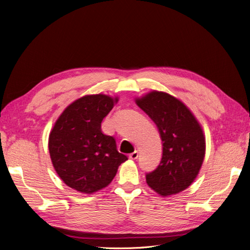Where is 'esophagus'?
<instances>
[{
	"label": "esophagus",
	"instance_id": "obj_1",
	"mask_svg": "<svg viewBox=\"0 0 250 250\" xmlns=\"http://www.w3.org/2000/svg\"><path fill=\"white\" fill-rule=\"evenodd\" d=\"M138 156H139V152H138L137 150L133 151L132 153H130V154H129V158H130V160H137Z\"/></svg>",
	"mask_w": 250,
	"mask_h": 250
}]
</instances>
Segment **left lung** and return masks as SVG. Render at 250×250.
Listing matches in <instances>:
<instances>
[{
  "label": "left lung",
  "mask_w": 250,
  "mask_h": 250,
  "mask_svg": "<svg viewBox=\"0 0 250 250\" xmlns=\"http://www.w3.org/2000/svg\"><path fill=\"white\" fill-rule=\"evenodd\" d=\"M135 103L155 123L163 141L162 161L146 174L148 186L162 196L186 190L198 175L206 154L198 121L183 102L164 92L153 90Z\"/></svg>",
  "instance_id": "obj_1"
}]
</instances>
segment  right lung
Returning <instances> with one entry per match:
<instances>
[{
  "instance_id": "add662e5",
  "label": "right lung",
  "mask_w": 250,
  "mask_h": 250,
  "mask_svg": "<svg viewBox=\"0 0 250 250\" xmlns=\"http://www.w3.org/2000/svg\"><path fill=\"white\" fill-rule=\"evenodd\" d=\"M118 98L83 96L67 106L49 135V152L58 176L76 191L92 194L107 187L127 161L116 141L101 130Z\"/></svg>"
}]
</instances>
